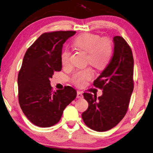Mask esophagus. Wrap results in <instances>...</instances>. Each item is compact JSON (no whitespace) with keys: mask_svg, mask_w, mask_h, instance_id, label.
<instances>
[{"mask_svg":"<svg viewBox=\"0 0 153 153\" xmlns=\"http://www.w3.org/2000/svg\"><path fill=\"white\" fill-rule=\"evenodd\" d=\"M76 97H77V98H79V99H82V97H83V96H82V94L81 93V91H77Z\"/></svg>","mask_w":153,"mask_h":153,"instance_id":"esophagus-1","label":"esophagus"}]
</instances>
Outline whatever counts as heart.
<instances>
[{
	"mask_svg": "<svg viewBox=\"0 0 153 153\" xmlns=\"http://www.w3.org/2000/svg\"><path fill=\"white\" fill-rule=\"evenodd\" d=\"M73 45L77 49L87 52L86 62L98 69H102L108 64L113 51V45L108 38H100L97 34L83 33L75 38ZM61 63L64 67L71 64V52L64 49L61 54ZM94 76L90 68L80 70L72 76V82L78 86H83L87 81Z\"/></svg>",
	"mask_w": 153,
	"mask_h": 153,
	"instance_id": "1",
	"label": "heart"
}]
</instances>
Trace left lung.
<instances>
[{
  "label": "left lung",
  "instance_id": "1",
  "mask_svg": "<svg viewBox=\"0 0 153 153\" xmlns=\"http://www.w3.org/2000/svg\"><path fill=\"white\" fill-rule=\"evenodd\" d=\"M114 53L111 62L94 85L103 90L102 96L84 93L89 104L82 119L90 129L105 131L123 119L134 90V57L131 49L123 37L113 38Z\"/></svg>",
  "mask_w": 153,
  "mask_h": 153
}]
</instances>
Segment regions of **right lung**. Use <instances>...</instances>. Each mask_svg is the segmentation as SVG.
Masks as SVG:
<instances>
[{
    "instance_id": "obj_1",
    "label": "right lung",
    "mask_w": 153,
    "mask_h": 153,
    "mask_svg": "<svg viewBox=\"0 0 153 153\" xmlns=\"http://www.w3.org/2000/svg\"><path fill=\"white\" fill-rule=\"evenodd\" d=\"M75 31H56L41 34L24 55L17 77L20 107L30 121L41 127L54 126L63 111L76 97L72 87L53 91L50 79L61 71L63 44Z\"/></svg>"
}]
</instances>
